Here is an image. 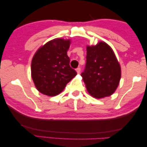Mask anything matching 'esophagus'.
<instances>
[{
	"mask_svg": "<svg viewBox=\"0 0 147 147\" xmlns=\"http://www.w3.org/2000/svg\"><path fill=\"white\" fill-rule=\"evenodd\" d=\"M76 71H77V73H78V74L80 73L81 68H77V69H76Z\"/></svg>",
	"mask_w": 147,
	"mask_h": 147,
	"instance_id": "esophagus-1",
	"label": "esophagus"
}]
</instances>
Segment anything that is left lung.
<instances>
[{
    "label": "left lung",
    "mask_w": 147,
    "mask_h": 147,
    "mask_svg": "<svg viewBox=\"0 0 147 147\" xmlns=\"http://www.w3.org/2000/svg\"><path fill=\"white\" fill-rule=\"evenodd\" d=\"M86 62L81 76L88 93L96 98L109 96L119 86L121 69L115 55L106 43L86 47Z\"/></svg>",
    "instance_id": "8db88e82"
}]
</instances>
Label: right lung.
Segmentation results:
<instances>
[{
    "label": "right lung",
    "mask_w": 147,
    "mask_h": 147,
    "mask_svg": "<svg viewBox=\"0 0 147 147\" xmlns=\"http://www.w3.org/2000/svg\"><path fill=\"white\" fill-rule=\"evenodd\" d=\"M69 44V40L54 39L41 47L34 55L31 76L40 92L49 96L59 94L77 75L69 66L67 55Z\"/></svg>",
    "instance_id": "add662e5"
}]
</instances>
